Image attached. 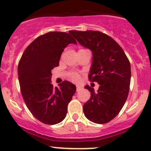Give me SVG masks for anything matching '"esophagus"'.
Instances as JSON below:
<instances>
[{
    "instance_id": "1",
    "label": "esophagus",
    "mask_w": 151,
    "mask_h": 151,
    "mask_svg": "<svg viewBox=\"0 0 151 151\" xmlns=\"http://www.w3.org/2000/svg\"><path fill=\"white\" fill-rule=\"evenodd\" d=\"M81 89H82V88H81V86H77V91H80V90H81Z\"/></svg>"
}]
</instances>
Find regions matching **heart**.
<instances>
[{
    "instance_id": "b5f03b06",
    "label": "heart",
    "mask_w": 151,
    "mask_h": 151,
    "mask_svg": "<svg viewBox=\"0 0 151 151\" xmlns=\"http://www.w3.org/2000/svg\"><path fill=\"white\" fill-rule=\"evenodd\" d=\"M79 79H80V77H79V75L77 74H72V81H75V82H78V81H79Z\"/></svg>"
}]
</instances>
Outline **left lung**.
Segmentation results:
<instances>
[{
    "instance_id": "obj_1",
    "label": "left lung",
    "mask_w": 151,
    "mask_h": 151,
    "mask_svg": "<svg viewBox=\"0 0 151 151\" xmlns=\"http://www.w3.org/2000/svg\"><path fill=\"white\" fill-rule=\"evenodd\" d=\"M77 42L92 52L89 78L96 81V91L89 85L91 98L83 106L85 116L95 124H103L114 119L127 99L131 82V65L125 52L115 40L99 31L70 32Z\"/></svg>"
}]
</instances>
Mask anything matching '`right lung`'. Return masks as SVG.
I'll list each match as a JSON object with an SVG mask.
<instances>
[{
    "instance_id": "right-lung-1",
    "label": "right lung",
    "mask_w": 151,
    "mask_h": 151,
    "mask_svg": "<svg viewBox=\"0 0 151 151\" xmlns=\"http://www.w3.org/2000/svg\"><path fill=\"white\" fill-rule=\"evenodd\" d=\"M69 44H77L70 33L47 32L27 46L19 62L18 79L24 101L32 115L45 124L54 125L65 119L77 89L70 81L55 88L51 83L52 70L58 67Z\"/></svg>"
}]
</instances>
